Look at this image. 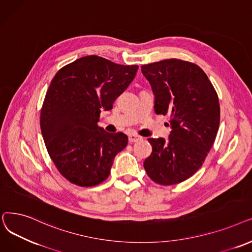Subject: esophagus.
Listing matches in <instances>:
<instances>
[{
    "instance_id": "obj_1",
    "label": "esophagus",
    "mask_w": 252,
    "mask_h": 252,
    "mask_svg": "<svg viewBox=\"0 0 252 252\" xmlns=\"http://www.w3.org/2000/svg\"><path fill=\"white\" fill-rule=\"evenodd\" d=\"M141 139H142V138H141V136L136 135V134H131V135H129V142H130V143L139 141V140H141Z\"/></svg>"
}]
</instances>
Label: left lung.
<instances>
[{"label": "left lung", "mask_w": 252, "mask_h": 252, "mask_svg": "<svg viewBox=\"0 0 252 252\" xmlns=\"http://www.w3.org/2000/svg\"><path fill=\"white\" fill-rule=\"evenodd\" d=\"M141 73L152 86L156 114L170 116L172 129L167 141L148 139L153 151L143 167L156 184L176 185L199 170L217 137L218 93L201 67L181 59L145 64Z\"/></svg>", "instance_id": "obj_1"}]
</instances>
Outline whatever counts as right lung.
I'll use <instances>...</instances> for the list:
<instances>
[{"label": "right lung", "instance_id": "1", "mask_svg": "<svg viewBox=\"0 0 252 252\" xmlns=\"http://www.w3.org/2000/svg\"><path fill=\"white\" fill-rule=\"evenodd\" d=\"M137 69L89 55L64 65L52 79L41 110V131L57 170L71 184H101L116 155L126 148L127 135L106 132L97 122L101 110L113 109Z\"/></svg>", "mask_w": 252, "mask_h": 252}]
</instances>
